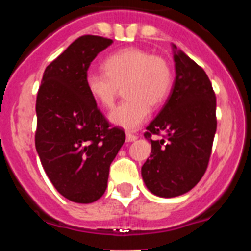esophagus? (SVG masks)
Listing matches in <instances>:
<instances>
[{
	"mask_svg": "<svg viewBox=\"0 0 251 251\" xmlns=\"http://www.w3.org/2000/svg\"><path fill=\"white\" fill-rule=\"evenodd\" d=\"M126 139H127V142H134L137 139V134L128 132L127 136H126Z\"/></svg>",
	"mask_w": 251,
	"mask_h": 251,
	"instance_id": "esophagus-1",
	"label": "esophagus"
}]
</instances>
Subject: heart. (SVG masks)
I'll return each instance as SVG.
<instances>
[{
    "label": "heart",
    "mask_w": 251,
    "mask_h": 251,
    "mask_svg": "<svg viewBox=\"0 0 251 251\" xmlns=\"http://www.w3.org/2000/svg\"><path fill=\"white\" fill-rule=\"evenodd\" d=\"M104 72L86 75L88 92L97 103L110 109L121 86L128 98L112 113L110 121L127 129H136L147 119L151 106L163 104L174 86V69L165 57L139 48H124L106 56Z\"/></svg>",
    "instance_id": "b5f03b06"
}]
</instances>
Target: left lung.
<instances>
[{"label":"left lung","instance_id":"8db88e82","mask_svg":"<svg viewBox=\"0 0 251 251\" xmlns=\"http://www.w3.org/2000/svg\"><path fill=\"white\" fill-rule=\"evenodd\" d=\"M175 63L174 89L145 132L152 152L142 166V177L148 190L161 197L179 196L199 183L217 127L216 95L203 69L182 51L175 54ZM152 135L162 138L153 141Z\"/></svg>","mask_w":251,"mask_h":251}]
</instances>
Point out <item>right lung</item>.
I'll return each mask as SVG.
<instances>
[{
    "label": "right lung",
    "mask_w": 251,
    "mask_h": 251,
    "mask_svg": "<svg viewBox=\"0 0 251 251\" xmlns=\"http://www.w3.org/2000/svg\"><path fill=\"white\" fill-rule=\"evenodd\" d=\"M113 40L84 35L45 69L36 98L35 146L49 179L77 203L103 196L109 167L126 141L88 92L90 63Z\"/></svg>",
    "instance_id": "right-lung-1"
}]
</instances>
